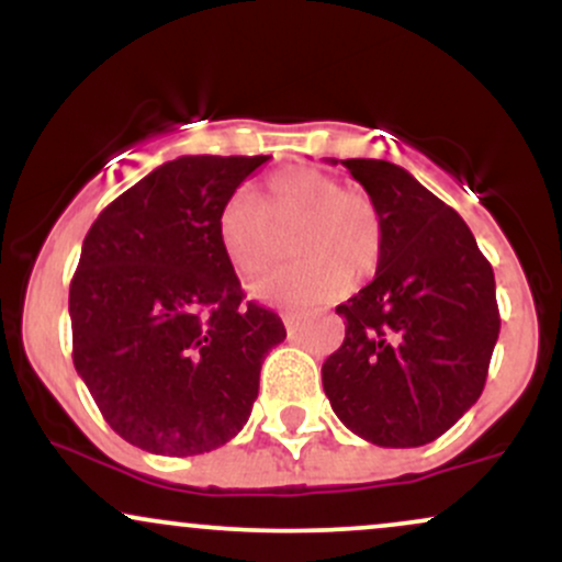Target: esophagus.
Here are the masks:
<instances>
[{
	"mask_svg": "<svg viewBox=\"0 0 562 562\" xmlns=\"http://www.w3.org/2000/svg\"><path fill=\"white\" fill-rule=\"evenodd\" d=\"M282 322H285V330H288L290 338H293V335L299 333L303 317H301V314H285V317H282Z\"/></svg>",
	"mask_w": 562,
	"mask_h": 562,
	"instance_id": "1",
	"label": "esophagus"
}]
</instances>
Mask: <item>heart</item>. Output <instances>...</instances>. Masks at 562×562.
I'll return each instance as SVG.
<instances>
[{
    "label": "heart",
    "mask_w": 562,
    "mask_h": 562,
    "mask_svg": "<svg viewBox=\"0 0 562 562\" xmlns=\"http://www.w3.org/2000/svg\"><path fill=\"white\" fill-rule=\"evenodd\" d=\"M261 204L237 190L218 211L216 235L224 259L240 277H256L280 254V232L293 235L295 261L277 267L250 285L256 301L280 308H306L330 301L375 272L383 250V224L370 195L344 190L317 169H285L263 182Z\"/></svg>",
    "instance_id": "obj_1"
}]
</instances>
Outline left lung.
Wrapping results in <instances>:
<instances>
[{
    "instance_id": "obj_1",
    "label": "left lung",
    "mask_w": 562,
    "mask_h": 562,
    "mask_svg": "<svg viewBox=\"0 0 562 562\" xmlns=\"http://www.w3.org/2000/svg\"><path fill=\"white\" fill-rule=\"evenodd\" d=\"M340 164L375 203L383 250L375 280L335 308L346 338L322 364V385L351 434L378 447H423L486 383L499 338L492 263L462 216L402 166Z\"/></svg>"
}]
</instances>
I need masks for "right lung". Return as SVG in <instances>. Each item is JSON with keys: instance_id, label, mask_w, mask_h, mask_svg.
Returning a JSON list of instances; mask_svg holds the SVG:
<instances>
[{"instance_id": "1", "label": "right lung", "mask_w": 562, "mask_h": 562, "mask_svg": "<svg viewBox=\"0 0 562 562\" xmlns=\"http://www.w3.org/2000/svg\"><path fill=\"white\" fill-rule=\"evenodd\" d=\"M269 156H182L97 216L70 282L74 364L102 417L153 454H203L248 423L285 325L243 301L218 211Z\"/></svg>"}]
</instances>
